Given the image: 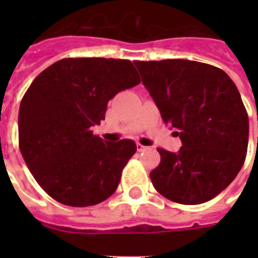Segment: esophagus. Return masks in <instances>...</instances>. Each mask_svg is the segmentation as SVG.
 Listing matches in <instances>:
<instances>
[{
    "mask_svg": "<svg viewBox=\"0 0 258 258\" xmlns=\"http://www.w3.org/2000/svg\"><path fill=\"white\" fill-rule=\"evenodd\" d=\"M146 149H147L146 146L141 145V143H137V150H138V151H145Z\"/></svg>",
    "mask_w": 258,
    "mask_h": 258,
    "instance_id": "esophagus-1",
    "label": "esophagus"
}]
</instances>
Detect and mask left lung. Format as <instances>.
Wrapping results in <instances>:
<instances>
[{
	"label": "left lung",
	"instance_id": "left-lung-1",
	"mask_svg": "<svg viewBox=\"0 0 258 258\" xmlns=\"http://www.w3.org/2000/svg\"><path fill=\"white\" fill-rule=\"evenodd\" d=\"M134 62L163 121L182 141L178 153L158 149L154 187L176 204L210 201L232 183L246 157L249 117L236 84L205 62Z\"/></svg>",
	"mask_w": 258,
	"mask_h": 258
}]
</instances>
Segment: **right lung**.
I'll return each instance as SVG.
<instances>
[{
	"mask_svg": "<svg viewBox=\"0 0 258 258\" xmlns=\"http://www.w3.org/2000/svg\"><path fill=\"white\" fill-rule=\"evenodd\" d=\"M141 83L130 60L62 58L34 79L18 112L22 158L42 190L84 208L112 196L135 142L103 141L91 131L117 92Z\"/></svg>",
	"mask_w": 258,
	"mask_h": 258,
	"instance_id": "obj_1",
	"label": "right lung"
}]
</instances>
